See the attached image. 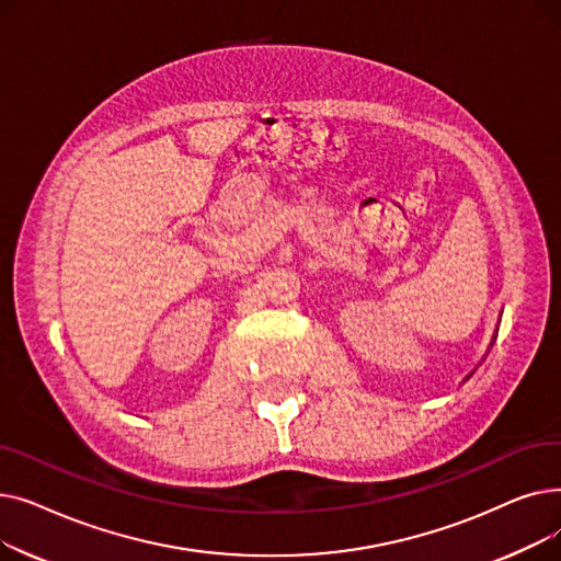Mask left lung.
Returning a JSON list of instances; mask_svg holds the SVG:
<instances>
[{"label":"left lung","instance_id":"left-lung-1","mask_svg":"<svg viewBox=\"0 0 561 561\" xmlns=\"http://www.w3.org/2000/svg\"><path fill=\"white\" fill-rule=\"evenodd\" d=\"M495 336H497V330H495V334H493V341H491V345H489V350H491V347H493V343H495ZM482 362H484V359H482ZM473 373H476V370H473ZM473 373H470V375H468V377H466V379H470V377H473ZM466 379H463V381H466Z\"/></svg>","mask_w":561,"mask_h":561}]
</instances>
